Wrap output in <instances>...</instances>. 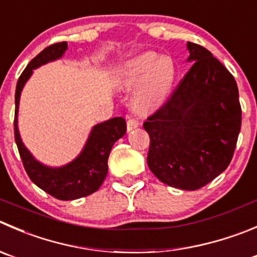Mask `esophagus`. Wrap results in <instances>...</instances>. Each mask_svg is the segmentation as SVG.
Listing matches in <instances>:
<instances>
[{
  "label": "esophagus",
  "instance_id": "1",
  "mask_svg": "<svg viewBox=\"0 0 257 257\" xmlns=\"http://www.w3.org/2000/svg\"><path fill=\"white\" fill-rule=\"evenodd\" d=\"M138 120L134 118H132V116H128V120H126V129H128V132H131L132 129L137 128L138 126Z\"/></svg>",
  "mask_w": 257,
  "mask_h": 257
}]
</instances>
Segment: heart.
<instances>
[{"mask_svg": "<svg viewBox=\"0 0 257 257\" xmlns=\"http://www.w3.org/2000/svg\"><path fill=\"white\" fill-rule=\"evenodd\" d=\"M176 78V66L171 57L156 52L137 55L124 64L118 74L121 86L141 83L134 94V106L141 110L158 105L168 94Z\"/></svg>", "mask_w": 257, "mask_h": 257, "instance_id": "1", "label": "heart"}]
</instances>
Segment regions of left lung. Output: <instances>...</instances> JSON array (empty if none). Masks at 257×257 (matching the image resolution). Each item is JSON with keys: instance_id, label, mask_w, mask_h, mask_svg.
Returning a JSON list of instances; mask_svg holds the SVG:
<instances>
[{"instance_id": "8db88e82", "label": "left lung", "mask_w": 257, "mask_h": 257, "mask_svg": "<svg viewBox=\"0 0 257 257\" xmlns=\"http://www.w3.org/2000/svg\"><path fill=\"white\" fill-rule=\"evenodd\" d=\"M193 62L168 100L143 126L147 163L174 188L195 191L230 164L241 129L238 89L230 71L203 46L187 42Z\"/></svg>"}]
</instances>
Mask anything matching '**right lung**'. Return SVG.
<instances>
[{"mask_svg":"<svg viewBox=\"0 0 257 257\" xmlns=\"http://www.w3.org/2000/svg\"><path fill=\"white\" fill-rule=\"evenodd\" d=\"M68 50V42L50 45L35 56L22 71L15 93V141L25 171L37 187L62 201L78 200L98 191L108 173V158L114 143L125 134L126 123L121 116L109 119L93 126L81 153L70 163L57 168L44 166L32 157L24 146L17 128L20 95L24 85L34 73V69L60 59Z\"/></svg>","mask_w":257,"mask_h":257,"instance_id":"add662e5","label":"right lung"}]
</instances>
